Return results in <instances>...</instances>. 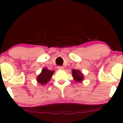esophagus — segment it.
Here are the masks:
<instances>
[{
    "label": "esophagus",
    "mask_w": 123,
    "mask_h": 123,
    "mask_svg": "<svg viewBox=\"0 0 123 123\" xmlns=\"http://www.w3.org/2000/svg\"><path fill=\"white\" fill-rule=\"evenodd\" d=\"M58 69H59V70H64V67H63L59 66V67H58Z\"/></svg>",
    "instance_id": "obj_1"
}]
</instances>
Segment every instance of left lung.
Masks as SVG:
<instances>
[{"instance_id":"8db88e82","label":"left lung","mask_w":123,"mask_h":123,"mask_svg":"<svg viewBox=\"0 0 123 123\" xmlns=\"http://www.w3.org/2000/svg\"><path fill=\"white\" fill-rule=\"evenodd\" d=\"M72 76L73 77L74 80L75 82H81L84 80V75L80 70L73 69L72 70Z\"/></svg>"}]
</instances>
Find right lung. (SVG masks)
<instances>
[{
  "mask_svg": "<svg viewBox=\"0 0 123 123\" xmlns=\"http://www.w3.org/2000/svg\"><path fill=\"white\" fill-rule=\"evenodd\" d=\"M54 72V70H50L46 68H43L40 74L37 77V82L41 85H46L51 80Z\"/></svg>",
  "mask_w": 123,
  "mask_h": 123,
  "instance_id": "obj_1",
  "label": "right lung"
}]
</instances>
